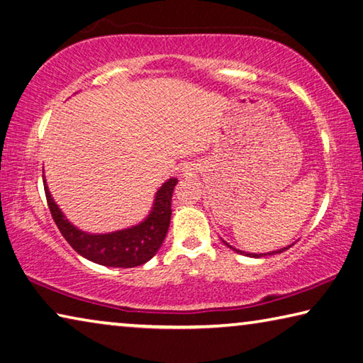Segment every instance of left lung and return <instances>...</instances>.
I'll use <instances>...</instances> for the list:
<instances>
[{
    "instance_id": "obj_1",
    "label": "left lung",
    "mask_w": 363,
    "mask_h": 363,
    "mask_svg": "<svg viewBox=\"0 0 363 363\" xmlns=\"http://www.w3.org/2000/svg\"><path fill=\"white\" fill-rule=\"evenodd\" d=\"M223 242H225V240H223ZM226 244V242H225ZM228 247H230V249H233V250H236V249H234V247H231L230 244H226ZM290 247L291 245H289V247H284V249H281V250H276V252H271V253H259V255H258V253H245V252H240V250H236L238 253H244V255H247V257H255V258H259V257H266V255H274V253H282V252H285V250H287V249H290Z\"/></svg>"
}]
</instances>
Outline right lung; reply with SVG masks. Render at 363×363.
<instances>
[{"instance_id": "right-lung-1", "label": "right lung", "mask_w": 363, "mask_h": 363, "mask_svg": "<svg viewBox=\"0 0 363 363\" xmlns=\"http://www.w3.org/2000/svg\"><path fill=\"white\" fill-rule=\"evenodd\" d=\"M177 178H169L156 193L152 211L142 223L127 230L108 233V234H89L78 230L65 218L50 196L46 180L44 191L50 215L57 228L73 249L91 262L111 266V268H133L140 266L156 255L167 234L172 215V193L177 185Z\"/></svg>"}]
</instances>
